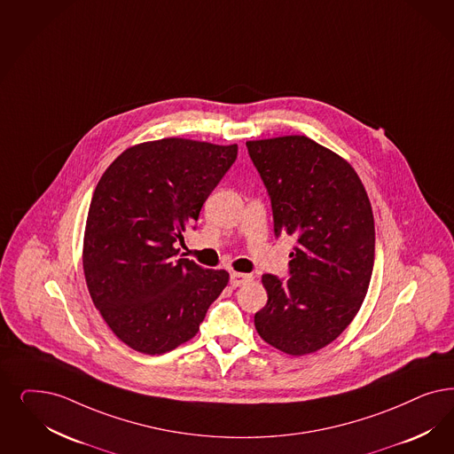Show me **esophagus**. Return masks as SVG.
Returning a JSON list of instances; mask_svg holds the SVG:
<instances>
[{
  "label": "esophagus",
  "instance_id": "1",
  "mask_svg": "<svg viewBox=\"0 0 454 454\" xmlns=\"http://www.w3.org/2000/svg\"><path fill=\"white\" fill-rule=\"evenodd\" d=\"M251 280H253V277L247 275V273H238V271H231L230 273V283L233 286H243V285L250 283Z\"/></svg>",
  "mask_w": 454,
  "mask_h": 454
}]
</instances>
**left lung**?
<instances>
[{
  "label": "left lung",
  "mask_w": 454,
  "mask_h": 454,
  "mask_svg": "<svg viewBox=\"0 0 454 454\" xmlns=\"http://www.w3.org/2000/svg\"><path fill=\"white\" fill-rule=\"evenodd\" d=\"M265 184L275 236H294L288 278L265 273L260 337L290 356L335 340L359 312L374 268L372 207L354 168L327 147L285 136L247 142Z\"/></svg>",
  "instance_id": "obj_1"
}]
</instances>
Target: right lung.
<instances>
[{
    "label": "right lung",
    "instance_id": "right-lung-1",
    "mask_svg": "<svg viewBox=\"0 0 454 454\" xmlns=\"http://www.w3.org/2000/svg\"><path fill=\"white\" fill-rule=\"evenodd\" d=\"M238 145L189 139L144 142L124 151L92 196L83 273L110 330L142 354L192 339L228 285L224 270L177 258L189 226L233 166Z\"/></svg>",
    "mask_w": 454,
    "mask_h": 454
}]
</instances>
